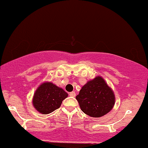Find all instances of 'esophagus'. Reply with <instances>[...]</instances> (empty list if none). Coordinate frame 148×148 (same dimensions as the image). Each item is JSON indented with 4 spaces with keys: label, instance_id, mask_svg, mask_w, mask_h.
<instances>
[{
    "label": "esophagus",
    "instance_id": "1",
    "mask_svg": "<svg viewBox=\"0 0 148 148\" xmlns=\"http://www.w3.org/2000/svg\"><path fill=\"white\" fill-rule=\"evenodd\" d=\"M69 95H70V96H71V97H75L76 96V92L74 91L69 92Z\"/></svg>",
    "mask_w": 148,
    "mask_h": 148
}]
</instances>
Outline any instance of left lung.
Instances as JSON below:
<instances>
[{
    "label": "left lung",
    "mask_w": 148,
    "mask_h": 148,
    "mask_svg": "<svg viewBox=\"0 0 148 148\" xmlns=\"http://www.w3.org/2000/svg\"><path fill=\"white\" fill-rule=\"evenodd\" d=\"M81 110L91 117H100L110 112L115 104L112 89L100 76L88 81L76 96Z\"/></svg>",
    "instance_id": "8db88e82"
}]
</instances>
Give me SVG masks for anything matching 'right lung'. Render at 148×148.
I'll return each mask as SVG.
<instances>
[{"label":"right lung","mask_w":148,"mask_h":148,"mask_svg":"<svg viewBox=\"0 0 148 148\" xmlns=\"http://www.w3.org/2000/svg\"><path fill=\"white\" fill-rule=\"evenodd\" d=\"M68 94L50 82H45L36 88L32 98L33 106L42 114L53 112L61 106Z\"/></svg>","instance_id":"add662e5"}]
</instances>
